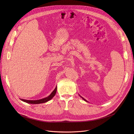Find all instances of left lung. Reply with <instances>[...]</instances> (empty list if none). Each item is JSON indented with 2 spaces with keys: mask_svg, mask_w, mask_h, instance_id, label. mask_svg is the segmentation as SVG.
<instances>
[{
  "mask_svg": "<svg viewBox=\"0 0 134 134\" xmlns=\"http://www.w3.org/2000/svg\"><path fill=\"white\" fill-rule=\"evenodd\" d=\"M80 97H81V96H80ZM81 97V98H82V97ZM82 99H83V100H84V101H86V102H87V101H86V100H85V99H84V98H82Z\"/></svg>",
  "mask_w": 134,
  "mask_h": 134,
  "instance_id": "1",
  "label": "left lung"
}]
</instances>
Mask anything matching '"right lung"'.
Segmentation results:
<instances>
[{"mask_svg": "<svg viewBox=\"0 0 134 134\" xmlns=\"http://www.w3.org/2000/svg\"><path fill=\"white\" fill-rule=\"evenodd\" d=\"M57 92V87L55 88V89L53 90V91L51 93V94L48 96V97L40 99V100H26L24 99H21V100L25 102H26L27 103H30V104H39V103H43L47 102V101L50 100L55 95V93Z\"/></svg>", "mask_w": 134, "mask_h": 134, "instance_id": "add662e5", "label": "right lung"}]
</instances>
